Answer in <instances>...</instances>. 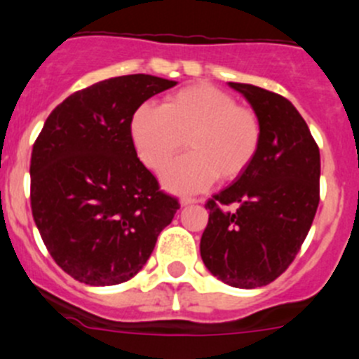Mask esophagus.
Here are the masks:
<instances>
[{"instance_id": "esophagus-1", "label": "esophagus", "mask_w": 359, "mask_h": 359, "mask_svg": "<svg viewBox=\"0 0 359 359\" xmlns=\"http://www.w3.org/2000/svg\"><path fill=\"white\" fill-rule=\"evenodd\" d=\"M197 198H194V197H183L180 201V204L181 205H191V204H197Z\"/></svg>"}]
</instances>
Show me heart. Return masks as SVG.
Masks as SVG:
<instances>
[{"mask_svg": "<svg viewBox=\"0 0 359 359\" xmlns=\"http://www.w3.org/2000/svg\"><path fill=\"white\" fill-rule=\"evenodd\" d=\"M130 140L144 165L162 171L183 147L181 157L162 176L165 188L191 194L216 178H239L253 162L262 141L257 113L222 88L194 83L172 92L161 108L141 104L130 118Z\"/></svg>", "mask_w": 359, "mask_h": 359, "instance_id": "1", "label": "heart"}]
</instances>
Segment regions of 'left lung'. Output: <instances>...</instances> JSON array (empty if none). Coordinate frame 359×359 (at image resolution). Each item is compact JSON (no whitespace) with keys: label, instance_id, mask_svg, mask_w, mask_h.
Listing matches in <instances>:
<instances>
[{"label":"left lung","instance_id":"1","mask_svg":"<svg viewBox=\"0 0 359 359\" xmlns=\"http://www.w3.org/2000/svg\"><path fill=\"white\" fill-rule=\"evenodd\" d=\"M257 113L262 141L253 162L205 202L209 222L201 257L233 288H258L295 260L319 204V148L295 106L283 95L229 81Z\"/></svg>","mask_w":359,"mask_h":359}]
</instances>
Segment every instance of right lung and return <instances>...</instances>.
I'll list each match as a JSON object with an SVG mask.
<instances>
[{
  "mask_svg": "<svg viewBox=\"0 0 359 359\" xmlns=\"http://www.w3.org/2000/svg\"><path fill=\"white\" fill-rule=\"evenodd\" d=\"M175 85L151 74L102 80L64 99L34 141V223L55 264L76 281H129L180 209L137 158L129 130L136 108Z\"/></svg>",
  "mask_w": 359,
  "mask_h": 359,
  "instance_id": "obj_1",
  "label": "right lung"
}]
</instances>
